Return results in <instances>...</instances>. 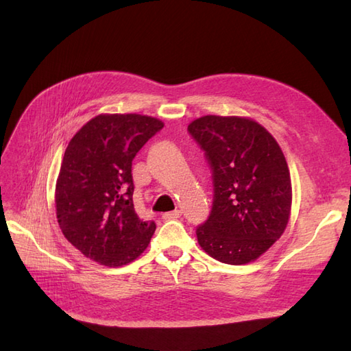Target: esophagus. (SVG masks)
I'll return each mask as SVG.
<instances>
[{"mask_svg":"<svg viewBox=\"0 0 351 351\" xmlns=\"http://www.w3.org/2000/svg\"><path fill=\"white\" fill-rule=\"evenodd\" d=\"M180 215H182V210H171V212H165V214L162 215L164 219H176V218H180Z\"/></svg>","mask_w":351,"mask_h":351,"instance_id":"34e87169","label":"esophagus"}]
</instances>
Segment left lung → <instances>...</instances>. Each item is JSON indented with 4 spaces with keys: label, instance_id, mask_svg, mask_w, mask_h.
Segmentation results:
<instances>
[{
    "label": "left lung",
    "instance_id": "8db88e82",
    "mask_svg": "<svg viewBox=\"0 0 351 351\" xmlns=\"http://www.w3.org/2000/svg\"><path fill=\"white\" fill-rule=\"evenodd\" d=\"M214 173V206L197 243L228 265L256 261L291 215V177L275 137L249 117L204 115L189 124Z\"/></svg>",
    "mask_w": 351,
    "mask_h": 351
}]
</instances>
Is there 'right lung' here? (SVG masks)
Segmentation results:
<instances>
[{
	"instance_id": "add662e5",
	"label": "right lung",
	"mask_w": 351,
	"mask_h": 351,
	"mask_svg": "<svg viewBox=\"0 0 351 351\" xmlns=\"http://www.w3.org/2000/svg\"><path fill=\"white\" fill-rule=\"evenodd\" d=\"M164 127L141 114H99L71 137L56 184V214L64 237L84 256L119 268L149 244L155 222L133 205L132 161Z\"/></svg>"
}]
</instances>
